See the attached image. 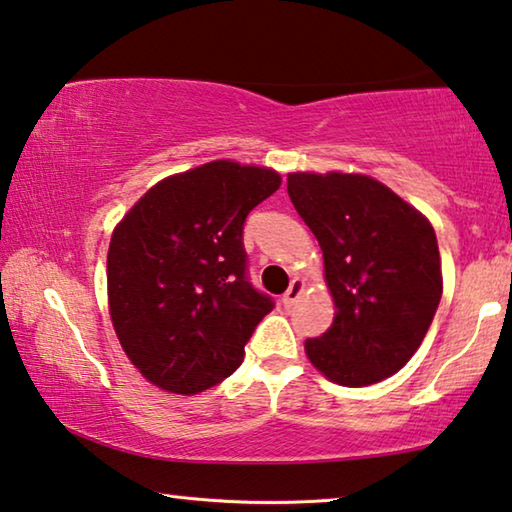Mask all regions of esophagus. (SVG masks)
<instances>
[{"mask_svg": "<svg viewBox=\"0 0 512 512\" xmlns=\"http://www.w3.org/2000/svg\"><path fill=\"white\" fill-rule=\"evenodd\" d=\"M303 280H299V278H294L292 280V285H289V289L285 294H282V305H285V308H289V305H294L296 301L301 299V294H303Z\"/></svg>", "mask_w": 512, "mask_h": 512, "instance_id": "1", "label": "esophagus"}]
</instances>
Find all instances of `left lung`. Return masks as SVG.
I'll return each instance as SVG.
<instances>
[{
  "instance_id": "1",
  "label": "left lung",
  "mask_w": 512,
  "mask_h": 512,
  "mask_svg": "<svg viewBox=\"0 0 512 512\" xmlns=\"http://www.w3.org/2000/svg\"><path fill=\"white\" fill-rule=\"evenodd\" d=\"M287 193L324 253L331 329L305 340L326 379L361 388L421 347L444 292L437 234L421 211L368 174L289 172Z\"/></svg>"
}]
</instances>
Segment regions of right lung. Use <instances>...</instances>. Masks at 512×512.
<instances>
[{"instance_id": "right-lung-1", "label": "right lung", "mask_w": 512, "mask_h": 512, "mask_svg": "<svg viewBox=\"0 0 512 512\" xmlns=\"http://www.w3.org/2000/svg\"><path fill=\"white\" fill-rule=\"evenodd\" d=\"M271 167L211 160L151 186L114 227L108 308L140 375L195 395L239 368L273 310L246 280L243 223L280 188Z\"/></svg>"}]
</instances>
